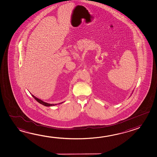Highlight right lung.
Segmentation results:
<instances>
[{
	"label": "right lung",
	"instance_id": "1",
	"mask_svg": "<svg viewBox=\"0 0 157 157\" xmlns=\"http://www.w3.org/2000/svg\"><path fill=\"white\" fill-rule=\"evenodd\" d=\"M32 96L38 102V103H40V104H42L43 105H44V106H54V105H58V104H60L63 103H64V102H61V103H60L59 104H50L48 103H46L45 101H42L41 99H40L38 98L37 97H36L35 96H33V94H32Z\"/></svg>",
	"mask_w": 157,
	"mask_h": 157
}]
</instances>
